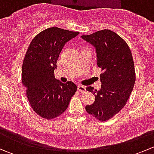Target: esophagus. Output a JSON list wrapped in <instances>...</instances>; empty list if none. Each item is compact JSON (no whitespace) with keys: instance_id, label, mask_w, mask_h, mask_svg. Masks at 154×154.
<instances>
[{"instance_id":"esophagus-1","label":"esophagus","mask_w":154,"mask_h":154,"mask_svg":"<svg viewBox=\"0 0 154 154\" xmlns=\"http://www.w3.org/2000/svg\"><path fill=\"white\" fill-rule=\"evenodd\" d=\"M77 89H78V91H80V92H85V91H86V87L80 85V86H77Z\"/></svg>"}]
</instances>
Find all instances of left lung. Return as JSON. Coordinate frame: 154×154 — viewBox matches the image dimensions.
I'll return each instance as SVG.
<instances>
[{"mask_svg": "<svg viewBox=\"0 0 154 154\" xmlns=\"http://www.w3.org/2000/svg\"><path fill=\"white\" fill-rule=\"evenodd\" d=\"M81 37L95 48L97 64L103 71L99 91L86 87L95 96V100L86 106V110L95 119L105 122L122 109L133 91L136 81L133 56L125 40L109 29Z\"/></svg>", "mask_w": 154, "mask_h": 154, "instance_id": "1", "label": "left lung"}]
</instances>
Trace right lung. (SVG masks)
<instances>
[{
	"instance_id": "obj_1",
	"label": "right lung",
	"mask_w": 154,
	"mask_h": 154,
	"mask_svg": "<svg viewBox=\"0 0 154 154\" xmlns=\"http://www.w3.org/2000/svg\"><path fill=\"white\" fill-rule=\"evenodd\" d=\"M79 33L50 27L37 34L27 48L21 80L32 110L43 119L51 120L63 114L77 91L73 82L61 83L54 74L63 46Z\"/></svg>"
}]
</instances>
